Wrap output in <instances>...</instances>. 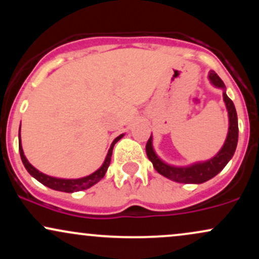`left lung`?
<instances>
[{
	"instance_id": "8db88e82",
	"label": "left lung",
	"mask_w": 259,
	"mask_h": 259,
	"mask_svg": "<svg viewBox=\"0 0 259 259\" xmlns=\"http://www.w3.org/2000/svg\"><path fill=\"white\" fill-rule=\"evenodd\" d=\"M208 79H209L210 84L213 86L223 90V100L225 102V107H227L229 115L228 135L219 152L214 157H212V158L208 160H204V162H196L190 165H186V167H177V165L168 164V163H165L164 160H162L157 156L152 145V135H151V138L147 141L146 153L148 159L152 162L154 169L160 175L173 181H177V183L202 184L204 181L212 179V178H214L217 174L221 173L223 169H224L229 160L233 158L235 150H236L237 140H239V125H237L236 109H235L233 101L229 99L227 92H225L227 89H225L224 82L217 75L215 72L210 70L209 74H208Z\"/></svg>"
}]
</instances>
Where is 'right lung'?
I'll return each mask as SVG.
<instances>
[{
	"label": "right lung",
	"mask_w": 259,
	"mask_h": 259,
	"mask_svg": "<svg viewBox=\"0 0 259 259\" xmlns=\"http://www.w3.org/2000/svg\"><path fill=\"white\" fill-rule=\"evenodd\" d=\"M124 134L118 136L113 140L111 147H109L108 153H107L105 162L101 167L97 169L96 171L88 175V177L84 178H79V179H62V178H55V177H50V175H46L44 173H41L40 170H37L36 168L32 167V165L29 163V160L26 159V157L24 156V151H23L22 147V141H20V127H19V153H20V158H22L23 164L28 173L34 177L37 181H40L41 184H44L45 186L50 187L52 190H57V191H62V192H75V191H80V190H86L89 187L94 186L95 184H97L99 181L105 177L107 169L109 167V163H111V157H112V152H113V147L114 145L117 144L119 140L123 138Z\"/></svg>",
	"instance_id": "right-lung-1"
}]
</instances>
